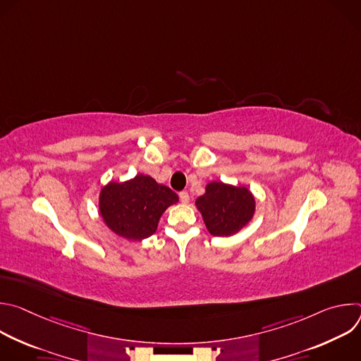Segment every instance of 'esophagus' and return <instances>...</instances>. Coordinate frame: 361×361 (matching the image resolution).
Listing matches in <instances>:
<instances>
[{
	"label": "esophagus",
	"mask_w": 361,
	"mask_h": 361,
	"mask_svg": "<svg viewBox=\"0 0 361 361\" xmlns=\"http://www.w3.org/2000/svg\"><path fill=\"white\" fill-rule=\"evenodd\" d=\"M180 200H181L183 204H188V201H190L188 192H187V191H181V192H180Z\"/></svg>",
	"instance_id": "obj_1"
}]
</instances>
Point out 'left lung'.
Listing matches in <instances>:
<instances>
[{"mask_svg": "<svg viewBox=\"0 0 361 361\" xmlns=\"http://www.w3.org/2000/svg\"><path fill=\"white\" fill-rule=\"evenodd\" d=\"M209 233L230 237L240 233L254 217L255 197L245 185L212 181L205 192L195 200Z\"/></svg>", "mask_w": 361, "mask_h": 361, "instance_id": "8db88e82", "label": "left lung"}]
</instances>
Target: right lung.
I'll use <instances>...</instances> for the list:
<instances>
[{"instance_id": "obj_1", "label": "right lung", "mask_w": 361, "mask_h": 361, "mask_svg": "<svg viewBox=\"0 0 361 361\" xmlns=\"http://www.w3.org/2000/svg\"><path fill=\"white\" fill-rule=\"evenodd\" d=\"M178 202V195L149 176L137 174L126 181H110L98 194V212L117 235L141 241L156 233L163 213Z\"/></svg>"}]
</instances>
